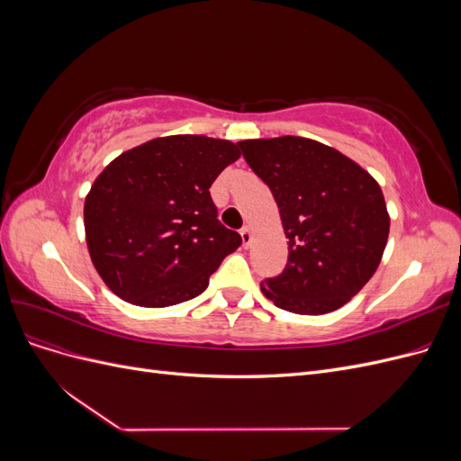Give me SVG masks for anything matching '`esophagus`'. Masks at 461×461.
I'll return each instance as SVG.
<instances>
[{
    "instance_id": "34e87169",
    "label": "esophagus",
    "mask_w": 461,
    "mask_h": 461,
    "mask_svg": "<svg viewBox=\"0 0 461 461\" xmlns=\"http://www.w3.org/2000/svg\"><path fill=\"white\" fill-rule=\"evenodd\" d=\"M240 236H242V244H244V248H248V246H249V242H252V229H249V227H242Z\"/></svg>"
}]
</instances>
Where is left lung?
Segmentation results:
<instances>
[{"mask_svg":"<svg viewBox=\"0 0 461 461\" xmlns=\"http://www.w3.org/2000/svg\"><path fill=\"white\" fill-rule=\"evenodd\" d=\"M246 163L269 186L288 239L281 275L261 290L276 308L323 315L367 285L388 240L381 186L350 158L300 136L239 142Z\"/></svg>","mask_w":461,"mask_h":461,"instance_id":"left-lung-1","label":"left lung"}]
</instances>
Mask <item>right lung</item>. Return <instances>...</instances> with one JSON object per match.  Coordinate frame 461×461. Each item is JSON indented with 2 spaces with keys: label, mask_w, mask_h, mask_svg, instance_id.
<instances>
[{
  "label": "right lung",
  "mask_w": 461,
  "mask_h": 461,
  "mask_svg": "<svg viewBox=\"0 0 461 461\" xmlns=\"http://www.w3.org/2000/svg\"><path fill=\"white\" fill-rule=\"evenodd\" d=\"M240 158L229 140L176 134L121 153L85 202L88 252L124 302L167 308L200 296L221 261L242 244L221 225L213 180Z\"/></svg>",
  "instance_id": "obj_1"
}]
</instances>
